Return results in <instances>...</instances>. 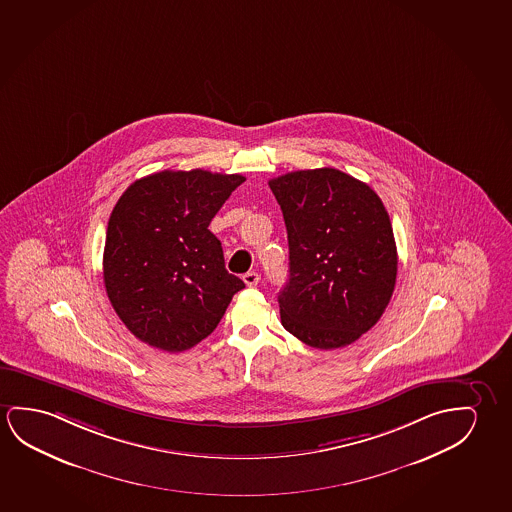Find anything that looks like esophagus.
<instances>
[{
  "instance_id": "1",
  "label": "esophagus",
  "mask_w": 512,
  "mask_h": 512,
  "mask_svg": "<svg viewBox=\"0 0 512 512\" xmlns=\"http://www.w3.org/2000/svg\"><path fill=\"white\" fill-rule=\"evenodd\" d=\"M244 283L247 284V286H256V284L260 283L261 275L258 274V272H247V274H244Z\"/></svg>"
}]
</instances>
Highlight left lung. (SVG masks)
<instances>
[{
    "instance_id": "8db88e82",
    "label": "left lung",
    "mask_w": 512,
    "mask_h": 512,
    "mask_svg": "<svg viewBox=\"0 0 512 512\" xmlns=\"http://www.w3.org/2000/svg\"><path fill=\"white\" fill-rule=\"evenodd\" d=\"M268 185L290 245L283 327L318 350L355 343L382 318L396 286V240L382 199L334 168L293 171Z\"/></svg>"
}]
</instances>
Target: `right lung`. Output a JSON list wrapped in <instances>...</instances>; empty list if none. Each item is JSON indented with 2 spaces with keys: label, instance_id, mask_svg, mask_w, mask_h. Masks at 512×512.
<instances>
[{
  "label": "right lung",
  "instance_id": "obj_1",
  "mask_svg": "<svg viewBox=\"0 0 512 512\" xmlns=\"http://www.w3.org/2000/svg\"><path fill=\"white\" fill-rule=\"evenodd\" d=\"M242 175L161 171L129 185L107 222L104 284L139 341L178 353L214 332L244 281L208 229Z\"/></svg>",
  "mask_w": 512,
  "mask_h": 512
}]
</instances>
